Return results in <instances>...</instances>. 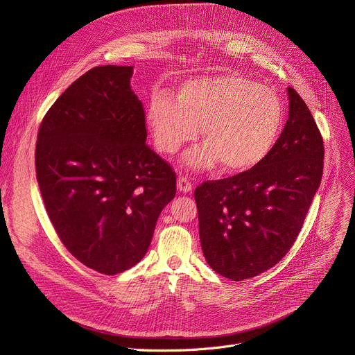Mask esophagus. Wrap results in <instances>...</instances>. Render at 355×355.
Wrapping results in <instances>:
<instances>
[{
    "label": "esophagus",
    "mask_w": 355,
    "mask_h": 355,
    "mask_svg": "<svg viewBox=\"0 0 355 355\" xmlns=\"http://www.w3.org/2000/svg\"><path fill=\"white\" fill-rule=\"evenodd\" d=\"M177 188H178V191H180V192H182V193H188V192H191V191H192L193 185H192V182H191L188 178H185V177H180V178H178V181H177Z\"/></svg>",
    "instance_id": "obj_1"
}]
</instances>
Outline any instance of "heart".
I'll use <instances>...</instances> for the list:
<instances>
[{
	"label": "heart",
	"mask_w": 355,
	"mask_h": 355,
	"mask_svg": "<svg viewBox=\"0 0 355 355\" xmlns=\"http://www.w3.org/2000/svg\"><path fill=\"white\" fill-rule=\"evenodd\" d=\"M147 125L156 147L166 155L193 140L202 125L207 143L188 151L184 162L198 170L220 162L223 170L243 173L272 153L282 135L285 110L272 89L229 73L185 81L177 98L156 92L147 105Z\"/></svg>",
	"instance_id": "obj_1"
}]
</instances>
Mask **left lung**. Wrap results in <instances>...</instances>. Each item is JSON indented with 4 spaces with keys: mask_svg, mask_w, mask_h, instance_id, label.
Here are the masks:
<instances>
[{
    "mask_svg": "<svg viewBox=\"0 0 355 355\" xmlns=\"http://www.w3.org/2000/svg\"><path fill=\"white\" fill-rule=\"evenodd\" d=\"M288 96V121L261 164L195 188L202 251L212 270L233 281L256 277L284 259L320 185L323 137L292 87Z\"/></svg>",
    "mask_w": 355,
    "mask_h": 355,
    "instance_id": "8db88e82",
    "label": "left lung"
}]
</instances>
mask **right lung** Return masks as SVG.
<instances>
[{
  "mask_svg": "<svg viewBox=\"0 0 355 355\" xmlns=\"http://www.w3.org/2000/svg\"><path fill=\"white\" fill-rule=\"evenodd\" d=\"M132 66H98L77 78L39 126L35 166L47 216L85 267L105 275L147 252L175 173L147 144Z\"/></svg>",
  "mask_w": 355,
  "mask_h": 355,
  "instance_id": "obj_1",
  "label": "right lung"
}]
</instances>
